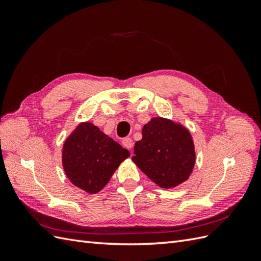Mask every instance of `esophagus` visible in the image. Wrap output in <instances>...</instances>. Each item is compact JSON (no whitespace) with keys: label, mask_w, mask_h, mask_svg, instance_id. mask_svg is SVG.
Segmentation results:
<instances>
[{"label":"esophagus","mask_w":261,"mask_h":261,"mask_svg":"<svg viewBox=\"0 0 261 261\" xmlns=\"http://www.w3.org/2000/svg\"><path fill=\"white\" fill-rule=\"evenodd\" d=\"M122 145H123L126 149L130 150V149L133 148V140H132L130 138H128V137H126V138H124V139L122 140Z\"/></svg>","instance_id":"esophagus-1"}]
</instances>
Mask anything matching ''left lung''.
I'll list each match as a JSON object with an SVG mask.
<instances>
[{
	"mask_svg": "<svg viewBox=\"0 0 261 261\" xmlns=\"http://www.w3.org/2000/svg\"><path fill=\"white\" fill-rule=\"evenodd\" d=\"M132 160L156 185L175 187L189 177L195 165L191 133L179 124L154 117L144 126Z\"/></svg>",
	"mask_w": 261,
	"mask_h": 261,
	"instance_id": "1",
	"label": "left lung"
}]
</instances>
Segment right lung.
Returning <instances> with one entry per match:
<instances>
[{
  "mask_svg": "<svg viewBox=\"0 0 261 261\" xmlns=\"http://www.w3.org/2000/svg\"><path fill=\"white\" fill-rule=\"evenodd\" d=\"M130 155L91 123L77 126L63 147V168L72 183L89 194L103 188L126 158Z\"/></svg>",
  "mask_w": 261,
  "mask_h": 261,
  "instance_id": "obj_1",
  "label": "right lung"
}]
</instances>
